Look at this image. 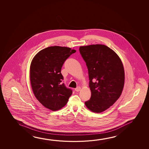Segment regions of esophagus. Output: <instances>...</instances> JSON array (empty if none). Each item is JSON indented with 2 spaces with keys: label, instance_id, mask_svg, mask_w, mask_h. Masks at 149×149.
I'll use <instances>...</instances> for the list:
<instances>
[{
  "label": "esophagus",
  "instance_id": "1",
  "mask_svg": "<svg viewBox=\"0 0 149 149\" xmlns=\"http://www.w3.org/2000/svg\"><path fill=\"white\" fill-rule=\"evenodd\" d=\"M81 87H77V88H76L75 89V90L76 91H79L80 90H81Z\"/></svg>",
  "mask_w": 149,
  "mask_h": 149
}]
</instances>
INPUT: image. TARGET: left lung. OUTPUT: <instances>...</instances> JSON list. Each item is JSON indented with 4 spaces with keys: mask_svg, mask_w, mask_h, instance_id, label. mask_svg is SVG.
Masks as SVG:
<instances>
[{
    "mask_svg": "<svg viewBox=\"0 0 149 149\" xmlns=\"http://www.w3.org/2000/svg\"><path fill=\"white\" fill-rule=\"evenodd\" d=\"M87 66L91 98L85 103L93 112H102L120 98L125 83L122 60L109 47L101 44L81 46Z\"/></svg>",
    "mask_w": 149,
    "mask_h": 149,
    "instance_id": "1",
    "label": "left lung"
}]
</instances>
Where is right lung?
Instances as JSON below:
<instances>
[{
	"instance_id": "right-lung-1",
	"label": "right lung",
	"mask_w": 149,
	"mask_h": 149,
	"mask_svg": "<svg viewBox=\"0 0 149 149\" xmlns=\"http://www.w3.org/2000/svg\"><path fill=\"white\" fill-rule=\"evenodd\" d=\"M75 50L66 47L51 46L35 56L30 65V81L35 97L44 107L56 111L66 105L72 93L62 81L64 62Z\"/></svg>"
}]
</instances>
